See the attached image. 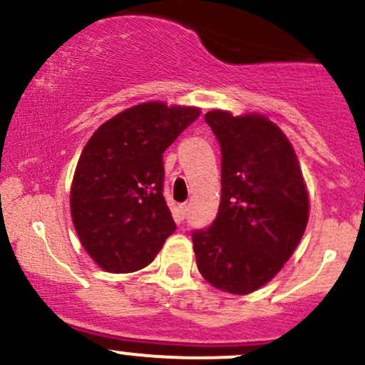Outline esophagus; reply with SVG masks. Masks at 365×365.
Masks as SVG:
<instances>
[{
  "label": "esophagus",
  "mask_w": 365,
  "mask_h": 365,
  "mask_svg": "<svg viewBox=\"0 0 365 365\" xmlns=\"http://www.w3.org/2000/svg\"><path fill=\"white\" fill-rule=\"evenodd\" d=\"M180 211H182V216L185 218V216L189 215V204H182V206H180Z\"/></svg>",
  "instance_id": "1"
}]
</instances>
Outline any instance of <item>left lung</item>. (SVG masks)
<instances>
[{
    "instance_id": "1",
    "label": "left lung",
    "mask_w": 365,
    "mask_h": 365,
    "mask_svg": "<svg viewBox=\"0 0 365 365\" xmlns=\"http://www.w3.org/2000/svg\"><path fill=\"white\" fill-rule=\"evenodd\" d=\"M222 150V201L207 228L192 232L195 262L210 284L232 294L262 287L298 246L308 195L286 135L263 115H204Z\"/></svg>"
}]
</instances>
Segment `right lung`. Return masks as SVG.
I'll return each mask as SVG.
<instances>
[{
  "mask_svg": "<svg viewBox=\"0 0 365 365\" xmlns=\"http://www.w3.org/2000/svg\"><path fill=\"white\" fill-rule=\"evenodd\" d=\"M197 118L195 107L140 103L88 140L72 180L71 213L83 247L103 270L147 267L175 232L163 195V152Z\"/></svg>",
  "mask_w": 365,
  "mask_h": 365,
  "instance_id": "add662e5",
  "label": "right lung"
}]
</instances>
